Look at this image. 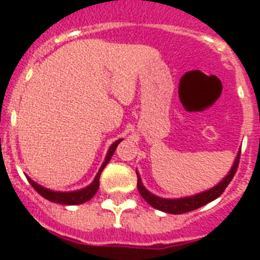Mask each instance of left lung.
Instances as JSON below:
<instances>
[{
	"instance_id": "8db88e82",
	"label": "left lung",
	"mask_w": 260,
	"mask_h": 260,
	"mask_svg": "<svg viewBox=\"0 0 260 260\" xmlns=\"http://www.w3.org/2000/svg\"><path fill=\"white\" fill-rule=\"evenodd\" d=\"M240 155L238 153L236 160H234V164L232 167L231 172L228 173V176L222 178V181H220L215 187L210 190H206L203 192H199L197 195H192V197H186V198H180V199H165V198H160L157 195H153L152 192H150L148 190L146 189L142 183L141 176L138 174L137 172V177H138V191L141 192V195L143 197L144 201L147 203L152 206L153 208L158 211H162V212H168V213H173V215H180V213H185L189 212V211H194L197 208L202 207L204 204L210 203V202L215 201L216 198H219L220 195L224 192L225 187L229 185L232 180H233L234 174L237 172L238 168V162H240Z\"/></svg>"
}]
</instances>
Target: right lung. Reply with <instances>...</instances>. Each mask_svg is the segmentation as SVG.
<instances>
[{"label": "right lung", "mask_w": 260, "mask_h": 260, "mask_svg": "<svg viewBox=\"0 0 260 260\" xmlns=\"http://www.w3.org/2000/svg\"><path fill=\"white\" fill-rule=\"evenodd\" d=\"M121 141H122V139H118V141H116L113 144H112V146L109 147V151H108V153H107L105 161L103 162L102 168L99 169V173L96 174L95 180L92 181V183H91V185H88L87 187H84V189L77 190V191H68V192L52 191V190L45 189V187L40 186L39 183L34 182V181H32L29 177H27V180H28V182L31 183L32 187H34V189H35L36 191L41 195V197H44L45 199H48V201H50V202H54V203H59V204H65V206H74V204L86 203V202L92 198L93 195L96 194V191H98L99 185H100V182H99V180H100V174H102V172H103V169L105 168V165L109 162L110 157L113 156L114 151H116L117 146H118V143Z\"/></svg>", "instance_id": "right-lung-1"}]
</instances>
